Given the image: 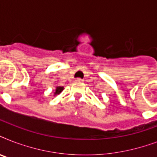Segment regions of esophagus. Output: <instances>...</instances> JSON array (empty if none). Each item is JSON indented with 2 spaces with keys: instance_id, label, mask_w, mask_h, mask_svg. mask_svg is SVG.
I'll return each mask as SVG.
<instances>
[{
  "instance_id": "34e87169",
  "label": "esophagus",
  "mask_w": 157,
  "mask_h": 157,
  "mask_svg": "<svg viewBox=\"0 0 157 157\" xmlns=\"http://www.w3.org/2000/svg\"><path fill=\"white\" fill-rule=\"evenodd\" d=\"M75 81H77V82H82V81H83V80H82V79L81 78H76L75 79Z\"/></svg>"
}]
</instances>
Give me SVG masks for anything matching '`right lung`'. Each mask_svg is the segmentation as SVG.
Here are the masks:
<instances>
[{"mask_svg":"<svg viewBox=\"0 0 157 157\" xmlns=\"http://www.w3.org/2000/svg\"><path fill=\"white\" fill-rule=\"evenodd\" d=\"M63 90V87L59 86V87H57L56 88V90H55V93L54 94H59Z\"/></svg>","mask_w":157,"mask_h":157,"instance_id":"1","label":"right lung"}]
</instances>
